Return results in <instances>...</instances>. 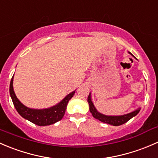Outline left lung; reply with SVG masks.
<instances>
[{
	"instance_id": "1",
	"label": "left lung",
	"mask_w": 158,
	"mask_h": 158,
	"mask_svg": "<svg viewBox=\"0 0 158 158\" xmlns=\"http://www.w3.org/2000/svg\"><path fill=\"white\" fill-rule=\"evenodd\" d=\"M128 53L134 57V55L131 54V52H128ZM134 58H135V57H134ZM87 102H88L89 103L90 112L94 118L100 120V121L102 122V123H107V124L112 125V126H121V125L127 123L128 120H130L131 118L135 116V115L139 113L140 110H141V107H139L138 109L135 110L134 111L131 112V113H127V114L120 115H107L102 114V113H100V112L97 111V110L96 109V107L94 106V103H93L92 100H91L90 93L88 96V98H87Z\"/></svg>"
}]
</instances>
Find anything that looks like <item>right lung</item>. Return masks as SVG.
Masks as SVG:
<instances>
[{"label": "right lung", "instance_id": "1", "mask_svg": "<svg viewBox=\"0 0 158 158\" xmlns=\"http://www.w3.org/2000/svg\"><path fill=\"white\" fill-rule=\"evenodd\" d=\"M13 82H14V76L10 84V95L17 111L23 118L40 126H50L60 121L65 113L68 102L72 98L76 91L74 90L70 93L59 103L49 108L32 109L26 106L18 100L14 90Z\"/></svg>", "mask_w": 158, "mask_h": 158}]
</instances>
